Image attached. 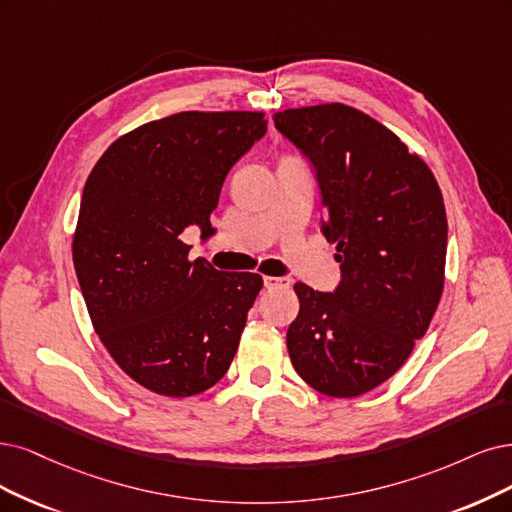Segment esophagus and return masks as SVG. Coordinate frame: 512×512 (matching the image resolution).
Instances as JSON below:
<instances>
[{
	"label": "esophagus",
	"mask_w": 512,
	"mask_h": 512,
	"mask_svg": "<svg viewBox=\"0 0 512 512\" xmlns=\"http://www.w3.org/2000/svg\"><path fill=\"white\" fill-rule=\"evenodd\" d=\"M263 287H266L268 291H274V289H289L291 287V278L287 276H266L263 278Z\"/></svg>",
	"instance_id": "obj_1"
}]
</instances>
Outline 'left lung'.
<instances>
[{
  "label": "left lung",
  "mask_w": 512,
  "mask_h": 512,
  "mask_svg": "<svg viewBox=\"0 0 512 512\" xmlns=\"http://www.w3.org/2000/svg\"><path fill=\"white\" fill-rule=\"evenodd\" d=\"M274 124L314 168L323 234L342 268L333 293L295 285L289 356L314 390L352 399L403 367L437 312L447 255L443 196L426 162L354 107L285 109Z\"/></svg>",
  "instance_id": "obj_1"
}]
</instances>
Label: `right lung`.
I'll use <instances>...</instances> for the list:
<instances>
[{
	"label": "right lung",
	"instance_id": "1",
	"mask_svg": "<svg viewBox=\"0 0 512 512\" xmlns=\"http://www.w3.org/2000/svg\"><path fill=\"white\" fill-rule=\"evenodd\" d=\"M266 130L259 111H181L113 141L86 179L75 274L103 346L151 392L200 394L234 361L263 278L189 261L181 234H215L223 181Z\"/></svg>",
	"mask_w": 512,
	"mask_h": 512
}]
</instances>
